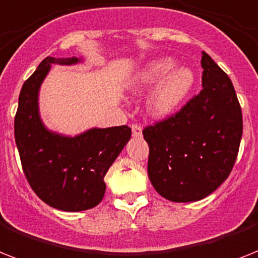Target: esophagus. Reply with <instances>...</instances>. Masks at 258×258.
<instances>
[{"instance_id": "esophagus-1", "label": "esophagus", "mask_w": 258, "mask_h": 258, "mask_svg": "<svg viewBox=\"0 0 258 258\" xmlns=\"http://www.w3.org/2000/svg\"><path fill=\"white\" fill-rule=\"evenodd\" d=\"M131 130H133V135L136 136V138H139V136H142V134H143L142 127H140L139 124H136V123H134V124L131 125Z\"/></svg>"}]
</instances>
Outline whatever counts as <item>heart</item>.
Instances as JSON below:
<instances>
[{
	"mask_svg": "<svg viewBox=\"0 0 258 258\" xmlns=\"http://www.w3.org/2000/svg\"><path fill=\"white\" fill-rule=\"evenodd\" d=\"M172 56H162L148 62L136 75V86L146 89L156 85L148 98L147 107L155 116H167L181 106L195 85V73L188 66L175 68Z\"/></svg>",
	"mask_w": 258,
	"mask_h": 258,
	"instance_id": "obj_1",
	"label": "heart"
}]
</instances>
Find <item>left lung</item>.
<instances>
[{
	"label": "left lung",
	"instance_id": "left-lung-1",
	"mask_svg": "<svg viewBox=\"0 0 258 258\" xmlns=\"http://www.w3.org/2000/svg\"><path fill=\"white\" fill-rule=\"evenodd\" d=\"M203 90L179 112L143 130L148 177L160 196L198 202L229 176L242 135L237 95L225 73L203 51Z\"/></svg>",
	"mask_w": 258,
	"mask_h": 258
}]
</instances>
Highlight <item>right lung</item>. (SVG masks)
<instances>
[{
	"instance_id": "right-lung-1",
	"label": "right lung",
	"mask_w": 258,
	"mask_h": 258,
	"mask_svg": "<svg viewBox=\"0 0 258 258\" xmlns=\"http://www.w3.org/2000/svg\"><path fill=\"white\" fill-rule=\"evenodd\" d=\"M81 58L46 56L22 86L14 138L22 169L42 202L59 211L79 212L102 202L104 176L131 138L128 125L91 128L75 136L53 133L39 116L38 94L51 64H75Z\"/></svg>"
}]
</instances>
